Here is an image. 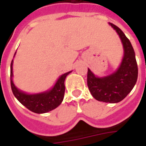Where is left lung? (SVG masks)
Masks as SVG:
<instances>
[{"mask_svg": "<svg viewBox=\"0 0 146 146\" xmlns=\"http://www.w3.org/2000/svg\"><path fill=\"white\" fill-rule=\"evenodd\" d=\"M119 36L123 47V57L115 72L105 77H98L88 69L87 83L93 98L99 102L117 103L126 98L135 86L138 76V67L135 52L130 40L120 28L109 23Z\"/></svg>", "mask_w": 146, "mask_h": 146, "instance_id": "obj_1", "label": "left lung"}]
</instances>
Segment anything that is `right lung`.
Returning a JSON list of instances; mask_svg holds the SVG:
<instances>
[{
  "label": "right lung",
  "instance_id": "right-lung-1",
  "mask_svg": "<svg viewBox=\"0 0 146 146\" xmlns=\"http://www.w3.org/2000/svg\"><path fill=\"white\" fill-rule=\"evenodd\" d=\"M14 53V55H15ZM71 71L66 72L60 76L53 88L44 93L27 94L14 85L13 82V60L10 65V84L14 97L31 111L37 114L47 113L57 108L62 103L65 93V79Z\"/></svg>",
  "mask_w": 146,
  "mask_h": 146
}]
</instances>
